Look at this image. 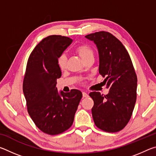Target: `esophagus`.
<instances>
[{"mask_svg": "<svg viewBox=\"0 0 156 156\" xmlns=\"http://www.w3.org/2000/svg\"><path fill=\"white\" fill-rule=\"evenodd\" d=\"M83 98H87L89 96V95L87 93H86V92H83Z\"/></svg>", "mask_w": 156, "mask_h": 156, "instance_id": "34e87169", "label": "esophagus"}]
</instances>
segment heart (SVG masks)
<instances>
[{
    "label": "heart",
    "instance_id": "1",
    "mask_svg": "<svg viewBox=\"0 0 156 156\" xmlns=\"http://www.w3.org/2000/svg\"><path fill=\"white\" fill-rule=\"evenodd\" d=\"M76 52L79 55L82 60H84L89 57L93 56L94 51L90 46L88 44H83L78 46L76 49ZM58 65L61 70L65 69L67 65V56L65 54H61L58 58Z\"/></svg>",
    "mask_w": 156,
    "mask_h": 156
}]
</instances>
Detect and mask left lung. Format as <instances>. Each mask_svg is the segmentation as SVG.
Instances as JSON below:
<instances>
[{"label": "left lung", "instance_id": "1", "mask_svg": "<svg viewBox=\"0 0 156 156\" xmlns=\"http://www.w3.org/2000/svg\"><path fill=\"white\" fill-rule=\"evenodd\" d=\"M96 44L99 55V73L109 89L108 94H89L94 102L92 116L97 127L118 132L130 120L136 101L137 76L131 58L122 43L112 34L98 31L85 36Z\"/></svg>", "mask_w": 156, "mask_h": 156}]
</instances>
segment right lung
Here are the masks:
<instances>
[{
    "label": "right lung",
    "mask_w": 156,
    "mask_h": 156,
    "mask_svg": "<svg viewBox=\"0 0 156 156\" xmlns=\"http://www.w3.org/2000/svg\"><path fill=\"white\" fill-rule=\"evenodd\" d=\"M65 36L52 35L42 40L27 60L23 89L29 114L37 127L49 135H57L72 125L83 94L78 89L58 91L61 77L58 58L72 43Z\"/></svg>",
    "instance_id": "right-lung-1"
}]
</instances>
